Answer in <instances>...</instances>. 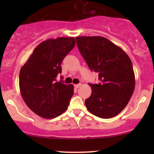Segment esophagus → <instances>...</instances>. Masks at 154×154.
<instances>
[{
	"instance_id": "1",
	"label": "esophagus",
	"mask_w": 154,
	"mask_h": 154,
	"mask_svg": "<svg viewBox=\"0 0 154 154\" xmlns=\"http://www.w3.org/2000/svg\"><path fill=\"white\" fill-rule=\"evenodd\" d=\"M80 86H81V83H79V84H75V85H74V87H75L76 88H78Z\"/></svg>"
}]
</instances>
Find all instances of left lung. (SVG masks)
Returning <instances> with one entry per match:
<instances>
[{"label": "left lung", "mask_w": 154, "mask_h": 154, "mask_svg": "<svg viewBox=\"0 0 154 154\" xmlns=\"http://www.w3.org/2000/svg\"><path fill=\"white\" fill-rule=\"evenodd\" d=\"M77 47L91 71L98 73V84H89L85 100L91 114L110 119L127 106L134 91L135 74L130 57L120 47L102 36L76 37Z\"/></svg>", "instance_id": "obj_1"}]
</instances>
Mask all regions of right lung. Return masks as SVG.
Returning <instances> with one entry per match:
<instances>
[{
  "label": "right lung",
  "instance_id": "right-lung-1",
  "mask_svg": "<svg viewBox=\"0 0 154 154\" xmlns=\"http://www.w3.org/2000/svg\"><path fill=\"white\" fill-rule=\"evenodd\" d=\"M75 45L74 37L48 38L34 49L21 68V97L33 112L44 119H54L67 109L74 94L72 84L56 82L62 72L63 59Z\"/></svg>",
  "mask_w": 154,
  "mask_h": 154
}]
</instances>
